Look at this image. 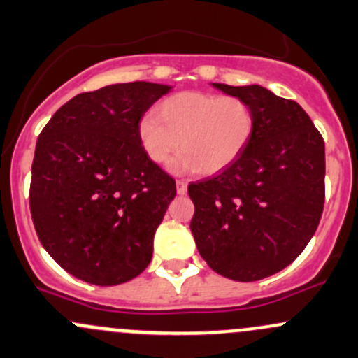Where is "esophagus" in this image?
<instances>
[{
  "label": "esophagus",
  "instance_id": "esophagus-1",
  "mask_svg": "<svg viewBox=\"0 0 358 358\" xmlns=\"http://www.w3.org/2000/svg\"><path fill=\"white\" fill-rule=\"evenodd\" d=\"M187 187H188V183L185 182V180H176V192H178V195H185Z\"/></svg>",
  "mask_w": 358,
  "mask_h": 358
}]
</instances>
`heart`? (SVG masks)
<instances>
[{
	"mask_svg": "<svg viewBox=\"0 0 358 358\" xmlns=\"http://www.w3.org/2000/svg\"><path fill=\"white\" fill-rule=\"evenodd\" d=\"M257 117L246 100L233 95L182 92L163 101L158 117L139 122V141L148 158L175 171L199 170L207 175L226 170L248 148Z\"/></svg>",
	"mask_w": 358,
	"mask_h": 358,
	"instance_id": "1",
	"label": "heart"
}]
</instances>
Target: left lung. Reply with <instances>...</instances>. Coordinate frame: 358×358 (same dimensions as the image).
I'll return each instance as SVG.
<instances>
[{
  "instance_id": "1",
  "label": "left lung",
  "mask_w": 358,
  "mask_h": 358,
  "mask_svg": "<svg viewBox=\"0 0 358 358\" xmlns=\"http://www.w3.org/2000/svg\"><path fill=\"white\" fill-rule=\"evenodd\" d=\"M246 100L257 125L226 170L188 185L190 229L214 272L255 282L280 272L308 246L324 207V141L294 100L258 85L212 83Z\"/></svg>"
}]
</instances>
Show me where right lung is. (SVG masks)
<instances>
[{"instance_id":"add662e5","label":"right lung","mask_w":358,"mask_h":358,"mask_svg":"<svg viewBox=\"0 0 358 358\" xmlns=\"http://www.w3.org/2000/svg\"><path fill=\"white\" fill-rule=\"evenodd\" d=\"M170 90L134 81L80 93L38 136L32 221L47 253L80 280L119 285L151 262L152 238L176 185L148 158L137 131Z\"/></svg>"}]
</instances>
